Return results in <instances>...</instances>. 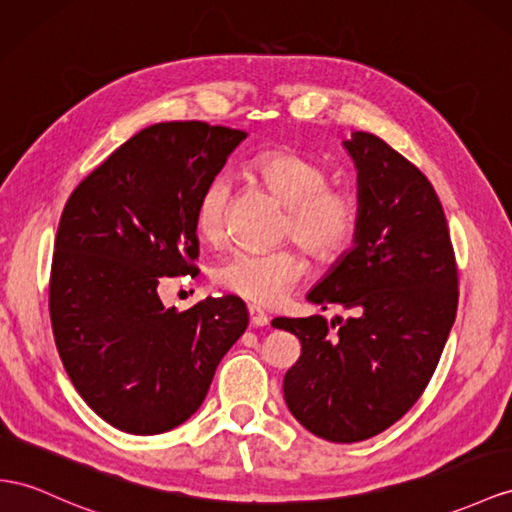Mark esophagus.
I'll return each instance as SVG.
<instances>
[{
  "label": "esophagus",
  "mask_w": 512,
  "mask_h": 512,
  "mask_svg": "<svg viewBox=\"0 0 512 512\" xmlns=\"http://www.w3.org/2000/svg\"><path fill=\"white\" fill-rule=\"evenodd\" d=\"M248 316H251V326H255V329H261V326L268 324L266 313L261 311L259 307H255V305L248 307Z\"/></svg>",
  "instance_id": "34e87169"
}]
</instances>
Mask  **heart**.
Instances as JSON below:
<instances>
[{
    "instance_id": "heart-1",
    "label": "heart",
    "mask_w": 512,
    "mask_h": 512,
    "mask_svg": "<svg viewBox=\"0 0 512 512\" xmlns=\"http://www.w3.org/2000/svg\"><path fill=\"white\" fill-rule=\"evenodd\" d=\"M248 173L285 205L281 238H292L313 261H331L346 251L361 220L357 194L329 183V168L294 149H268L248 162ZM233 196L231 179L207 181L196 203V229L207 242H220L227 231ZM305 261L292 246L274 251H233L214 266L222 290L261 307L277 305L303 279Z\"/></svg>"
}]
</instances>
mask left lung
I'll list each match as a JSON object with an SVG mask.
<instances>
[{"label":"left lung","instance_id":"left-lung-1","mask_svg":"<svg viewBox=\"0 0 512 512\" xmlns=\"http://www.w3.org/2000/svg\"><path fill=\"white\" fill-rule=\"evenodd\" d=\"M359 168L355 248L307 300L352 318H274L300 339L283 378L287 409L316 437L370 439L428 387L456 318L458 266L435 188L413 162L368 131L344 142Z\"/></svg>","mask_w":512,"mask_h":512}]
</instances>
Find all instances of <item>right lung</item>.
Masks as SVG:
<instances>
[{
	"label": "right lung",
	"mask_w": 512,
	"mask_h": 512,
	"mask_svg": "<svg viewBox=\"0 0 512 512\" xmlns=\"http://www.w3.org/2000/svg\"><path fill=\"white\" fill-rule=\"evenodd\" d=\"M246 131L201 121L138 131L69 196L54 244L49 316L73 387L129 435H157L203 404L248 326L240 298L166 309L157 285L199 268L196 203Z\"/></svg>",
	"instance_id": "1"
}]
</instances>
